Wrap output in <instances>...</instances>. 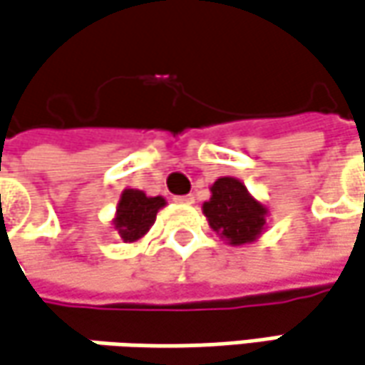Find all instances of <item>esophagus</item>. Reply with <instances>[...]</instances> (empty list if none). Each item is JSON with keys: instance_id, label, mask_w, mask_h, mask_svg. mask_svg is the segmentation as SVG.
<instances>
[{"instance_id": "1", "label": "esophagus", "mask_w": 365, "mask_h": 365, "mask_svg": "<svg viewBox=\"0 0 365 365\" xmlns=\"http://www.w3.org/2000/svg\"><path fill=\"white\" fill-rule=\"evenodd\" d=\"M175 200H178V202L192 204V202H194V196H192V194H185V196H178V198H175Z\"/></svg>"}]
</instances>
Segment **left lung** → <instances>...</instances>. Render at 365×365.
I'll list each match as a JSON object with an SVG mask.
<instances>
[{"mask_svg": "<svg viewBox=\"0 0 365 365\" xmlns=\"http://www.w3.org/2000/svg\"><path fill=\"white\" fill-rule=\"evenodd\" d=\"M212 196L202 210L212 227L229 244L242 246L254 242L262 229L267 208L247 194L246 185L235 178H221L210 187Z\"/></svg>", "mask_w": 365, "mask_h": 365, "instance_id": "8db88e82", "label": "left lung"}]
</instances>
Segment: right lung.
Masks as SVG:
<instances>
[{
	"label": "right lung",
	"instance_id": "1",
	"mask_svg": "<svg viewBox=\"0 0 365 365\" xmlns=\"http://www.w3.org/2000/svg\"><path fill=\"white\" fill-rule=\"evenodd\" d=\"M165 206V198L155 196L148 198L140 190H125L121 194L115 217V229L123 242H136L140 240L157 219L159 208Z\"/></svg>",
	"mask_w": 365,
	"mask_h": 365
}]
</instances>
